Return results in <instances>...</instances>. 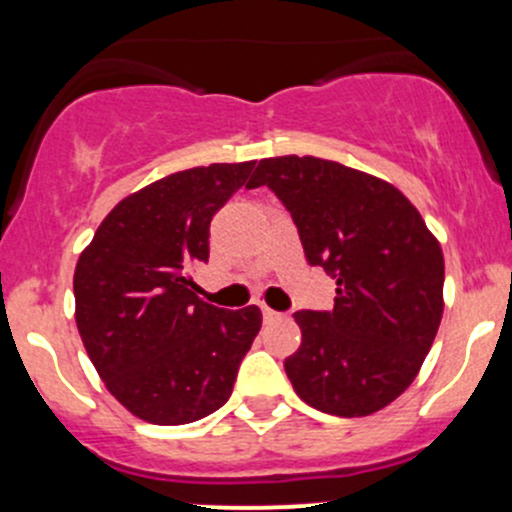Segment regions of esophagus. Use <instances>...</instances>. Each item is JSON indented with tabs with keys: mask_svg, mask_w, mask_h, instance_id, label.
<instances>
[{
	"mask_svg": "<svg viewBox=\"0 0 512 512\" xmlns=\"http://www.w3.org/2000/svg\"><path fill=\"white\" fill-rule=\"evenodd\" d=\"M261 313H263V318H266V320H278V318H283V315L278 313V310L268 308V305H261Z\"/></svg>",
	"mask_w": 512,
	"mask_h": 512,
	"instance_id": "34e87169",
	"label": "esophagus"
}]
</instances>
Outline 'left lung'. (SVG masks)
I'll use <instances>...</instances> for the list:
<instances>
[{
	"label": "left lung",
	"instance_id": "8db88e82",
	"mask_svg": "<svg viewBox=\"0 0 512 512\" xmlns=\"http://www.w3.org/2000/svg\"><path fill=\"white\" fill-rule=\"evenodd\" d=\"M266 184L298 226L308 263L337 281L333 310H298L286 357L295 394L335 416L392 404L419 374L444 315V254L394 184L320 157H268Z\"/></svg>",
	"mask_w": 512,
	"mask_h": 512
}]
</instances>
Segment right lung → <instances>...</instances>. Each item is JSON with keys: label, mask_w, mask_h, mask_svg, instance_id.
I'll return each mask as SVG.
<instances>
[{"label": "right lung", "mask_w": 512, "mask_h": 512, "mask_svg": "<svg viewBox=\"0 0 512 512\" xmlns=\"http://www.w3.org/2000/svg\"><path fill=\"white\" fill-rule=\"evenodd\" d=\"M256 162L175 172L100 221L73 273L76 325L108 392L142 421L192 424L231 397L261 330L256 305L224 310L192 291L209 224Z\"/></svg>", "instance_id": "add662e5"}]
</instances>
